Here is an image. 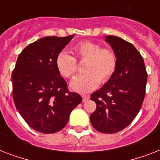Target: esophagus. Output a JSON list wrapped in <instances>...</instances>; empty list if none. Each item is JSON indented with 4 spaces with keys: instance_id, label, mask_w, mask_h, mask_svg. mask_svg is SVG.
I'll use <instances>...</instances> for the list:
<instances>
[{
    "instance_id": "1",
    "label": "esophagus",
    "mask_w": 160,
    "mask_h": 160,
    "mask_svg": "<svg viewBox=\"0 0 160 160\" xmlns=\"http://www.w3.org/2000/svg\"><path fill=\"white\" fill-rule=\"evenodd\" d=\"M89 95H82V101L83 102H85L89 100Z\"/></svg>"
}]
</instances>
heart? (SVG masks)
I'll list each match as a JSON object with an SVG mask.
<instances>
[{"label": "heart", "instance_id": "1", "mask_svg": "<svg viewBox=\"0 0 160 160\" xmlns=\"http://www.w3.org/2000/svg\"><path fill=\"white\" fill-rule=\"evenodd\" d=\"M73 54L80 60H85L84 74L79 75L70 83L75 91L87 93L95 90L100 82L105 83L114 75L117 65L114 52L102 48L100 44L90 41H83L72 48ZM55 66L61 75L72 78L77 70L76 60L65 51H61L55 58Z\"/></svg>", "mask_w": 160, "mask_h": 160}]
</instances>
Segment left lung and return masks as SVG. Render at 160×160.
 <instances>
[{
	"mask_svg": "<svg viewBox=\"0 0 160 160\" xmlns=\"http://www.w3.org/2000/svg\"><path fill=\"white\" fill-rule=\"evenodd\" d=\"M105 41L116 55L117 65L111 78L91 95L96 109L90 122L97 131L113 134L126 128L139 113L148 75L141 55L132 44L114 36H106Z\"/></svg>",
	"mask_w": 160,
	"mask_h": 160,
	"instance_id": "1",
	"label": "left lung"
}]
</instances>
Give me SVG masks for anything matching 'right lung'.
Returning a JSON list of instances; mask_svg holds the SVG:
<instances>
[{
  "mask_svg": "<svg viewBox=\"0 0 160 160\" xmlns=\"http://www.w3.org/2000/svg\"><path fill=\"white\" fill-rule=\"evenodd\" d=\"M73 37L46 36L30 44L19 55L12 73L16 109L29 126L43 134L61 130L82 101L68 90L55 66L57 55Z\"/></svg>",
  "mask_w": 160,
  "mask_h": 160,
  "instance_id": "obj_1",
  "label": "right lung"
}]
</instances>
